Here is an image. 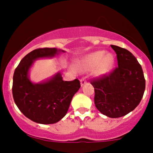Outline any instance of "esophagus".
<instances>
[{
  "label": "esophagus",
  "instance_id": "obj_1",
  "mask_svg": "<svg viewBox=\"0 0 153 153\" xmlns=\"http://www.w3.org/2000/svg\"><path fill=\"white\" fill-rule=\"evenodd\" d=\"M86 80H85V78H82L80 79V85H81V86H82V85H84L85 84H86Z\"/></svg>",
  "mask_w": 153,
  "mask_h": 153
}]
</instances>
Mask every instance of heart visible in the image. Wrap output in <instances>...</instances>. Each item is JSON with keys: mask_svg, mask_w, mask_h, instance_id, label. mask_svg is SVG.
Instances as JSON below:
<instances>
[{"mask_svg": "<svg viewBox=\"0 0 153 153\" xmlns=\"http://www.w3.org/2000/svg\"><path fill=\"white\" fill-rule=\"evenodd\" d=\"M114 62L113 54L105 53L104 51L100 50L93 52L82 59L80 66L83 71H91L96 68V74L103 76L111 71Z\"/></svg>", "mask_w": 153, "mask_h": 153, "instance_id": "obj_1", "label": "heart"}]
</instances>
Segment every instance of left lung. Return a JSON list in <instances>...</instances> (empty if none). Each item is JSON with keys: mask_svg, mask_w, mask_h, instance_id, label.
<instances>
[{"mask_svg": "<svg viewBox=\"0 0 153 153\" xmlns=\"http://www.w3.org/2000/svg\"><path fill=\"white\" fill-rule=\"evenodd\" d=\"M117 54L118 67L108 75L91 81L97 109L110 118L127 115L138 106L145 89L143 68L129 51L111 45Z\"/></svg>", "mask_w": 153, "mask_h": 153, "instance_id": "left-lung-1", "label": "left lung"}]
</instances>
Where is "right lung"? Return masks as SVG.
<instances>
[{"label": "right lung", "instance_id": "obj_1", "mask_svg": "<svg viewBox=\"0 0 153 153\" xmlns=\"http://www.w3.org/2000/svg\"><path fill=\"white\" fill-rule=\"evenodd\" d=\"M61 52L65 51L47 47L31 51L21 60L14 71L12 93L15 103L25 117L39 124H54L62 119L73 96L80 88L78 79L64 81L60 73L39 83L29 79V72L34 60L53 57Z\"/></svg>", "mask_w": 153, "mask_h": 153}]
</instances>
